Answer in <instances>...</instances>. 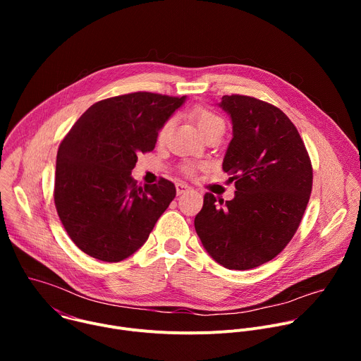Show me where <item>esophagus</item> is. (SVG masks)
Masks as SVG:
<instances>
[{"label": "esophagus", "mask_w": 361, "mask_h": 361, "mask_svg": "<svg viewBox=\"0 0 361 361\" xmlns=\"http://www.w3.org/2000/svg\"><path fill=\"white\" fill-rule=\"evenodd\" d=\"M176 190H177V195H181V194L190 191V187L187 184H184V183H177L176 184Z\"/></svg>", "instance_id": "obj_1"}]
</instances>
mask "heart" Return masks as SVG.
<instances>
[{
	"label": "heart",
	"mask_w": 361,
	"mask_h": 361,
	"mask_svg": "<svg viewBox=\"0 0 361 361\" xmlns=\"http://www.w3.org/2000/svg\"><path fill=\"white\" fill-rule=\"evenodd\" d=\"M194 118H195L197 126H198L200 131L202 133V135H204L205 133H209V131L213 130V128L224 127L223 118H221L219 114H216L214 111L209 110V109H200V110H197V111L194 113ZM171 127H173V120H167V121L163 124V127H161L160 131H159V140H160V141H163V140L167 138V135H169Z\"/></svg>",
	"instance_id": "obj_1"
}]
</instances>
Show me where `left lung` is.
I'll list each match as a JSON object with an SVG mask.
<instances>
[{
  "label": "left lung",
  "mask_w": 361,
  "mask_h": 361,
  "mask_svg": "<svg viewBox=\"0 0 361 361\" xmlns=\"http://www.w3.org/2000/svg\"><path fill=\"white\" fill-rule=\"evenodd\" d=\"M233 138L223 170L235 181L233 200L204 195L194 227L213 259L228 270L259 267L283 251L297 231L313 185L304 142L277 107L247 95H224Z\"/></svg>",
  "instance_id": "8db88e82"
}]
</instances>
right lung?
Segmentation results:
<instances>
[{
	"label": "right lung",
	"instance_id": "obj_1",
	"mask_svg": "<svg viewBox=\"0 0 361 361\" xmlns=\"http://www.w3.org/2000/svg\"><path fill=\"white\" fill-rule=\"evenodd\" d=\"M131 92L95 102L57 152L54 202L74 244L97 260L134 254L176 197L171 181L138 187L131 177L140 152L152 151L163 124L185 101Z\"/></svg>",
	"mask_w": 361,
	"mask_h": 361
}]
</instances>
